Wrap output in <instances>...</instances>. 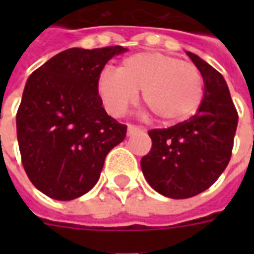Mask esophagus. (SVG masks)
I'll list each match as a JSON object with an SVG mask.
<instances>
[{
    "instance_id": "34e87169",
    "label": "esophagus",
    "mask_w": 254,
    "mask_h": 254,
    "mask_svg": "<svg viewBox=\"0 0 254 254\" xmlns=\"http://www.w3.org/2000/svg\"><path fill=\"white\" fill-rule=\"evenodd\" d=\"M138 131H141V127H137V125H131V124L127 125V135H133Z\"/></svg>"
}]
</instances>
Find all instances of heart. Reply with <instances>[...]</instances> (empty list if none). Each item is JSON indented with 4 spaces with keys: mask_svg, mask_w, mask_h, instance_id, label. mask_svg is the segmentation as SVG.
I'll use <instances>...</instances> for the list:
<instances>
[{
    "mask_svg": "<svg viewBox=\"0 0 254 254\" xmlns=\"http://www.w3.org/2000/svg\"><path fill=\"white\" fill-rule=\"evenodd\" d=\"M142 89L145 105L165 123H178L196 112L203 97V76L191 63L163 53L143 51L127 57L119 69L105 68L97 92L111 115L121 116Z\"/></svg>",
    "mask_w": 254,
    "mask_h": 254,
    "instance_id": "obj_1",
    "label": "heart"
}]
</instances>
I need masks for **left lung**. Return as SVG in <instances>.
I'll list each match as a JSON object with an SVG mask.
<instances>
[{"label": "left lung", "mask_w": 254, "mask_h": 254, "mask_svg": "<svg viewBox=\"0 0 254 254\" xmlns=\"http://www.w3.org/2000/svg\"><path fill=\"white\" fill-rule=\"evenodd\" d=\"M200 71L204 96L196 115L167 129H151V149L141 159L147 183L163 196L187 199L217 181L232 155L236 108L220 72L187 53Z\"/></svg>", "instance_id": "obj_1"}]
</instances>
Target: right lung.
<instances>
[{
	"instance_id": "right-lung-1",
	"label": "right lung",
	"mask_w": 254,
	"mask_h": 254,
	"mask_svg": "<svg viewBox=\"0 0 254 254\" xmlns=\"http://www.w3.org/2000/svg\"><path fill=\"white\" fill-rule=\"evenodd\" d=\"M121 46L68 49L34 71L17 112V138L30 182L57 200H72L99 181L127 125L108 116L97 92L100 73Z\"/></svg>"
}]
</instances>
